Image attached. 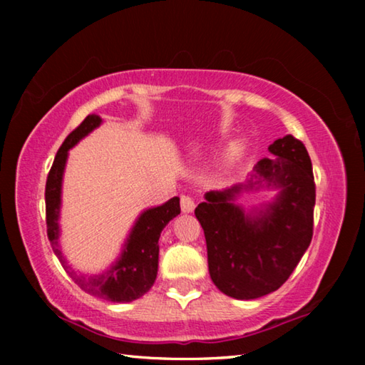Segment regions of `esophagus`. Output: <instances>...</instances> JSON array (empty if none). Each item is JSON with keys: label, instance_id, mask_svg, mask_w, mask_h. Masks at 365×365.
Segmentation results:
<instances>
[{"label": "esophagus", "instance_id": "34e87169", "mask_svg": "<svg viewBox=\"0 0 365 365\" xmlns=\"http://www.w3.org/2000/svg\"><path fill=\"white\" fill-rule=\"evenodd\" d=\"M180 207H182V212H185V214H188V212H193V209H195V201H193V197H190V196H182L180 197Z\"/></svg>", "mask_w": 365, "mask_h": 365}]
</instances>
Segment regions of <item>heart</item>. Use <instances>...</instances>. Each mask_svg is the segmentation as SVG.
<instances>
[{"mask_svg":"<svg viewBox=\"0 0 365 365\" xmlns=\"http://www.w3.org/2000/svg\"><path fill=\"white\" fill-rule=\"evenodd\" d=\"M242 145L240 143H237V145H233L232 148H230V151H228V154H227V163H233L235 159H237L240 154H242Z\"/></svg>","mask_w":365,"mask_h":365,"instance_id":"b5f03b06","label":"heart"}]
</instances>
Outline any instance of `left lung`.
Segmentation results:
<instances>
[{"label":"left lung","instance_id":"left-lung-1","mask_svg":"<svg viewBox=\"0 0 365 365\" xmlns=\"http://www.w3.org/2000/svg\"><path fill=\"white\" fill-rule=\"evenodd\" d=\"M272 158L259 160L250 178L212 190L195 209L205 230L209 275L235 299H257L288 280L312 240L316 205L312 164L306 146L293 135L269 146ZM274 189L262 205L243 208V192Z\"/></svg>","mask_w":365,"mask_h":365}]
</instances>
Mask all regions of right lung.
Returning a JSON list of instances; mask_svg holds the SVG:
<instances>
[{"label":"right lung","instance_id":"obj_1","mask_svg":"<svg viewBox=\"0 0 365 365\" xmlns=\"http://www.w3.org/2000/svg\"><path fill=\"white\" fill-rule=\"evenodd\" d=\"M103 123L101 115L90 114L69 137L54 158L46 180V227L54 255L73 282L85 293L113 302H132L150 292L158 277L159 237L169 222L180 214V197L174 196L160 206L141 211L128 232L115 261L101 274H77L61 250V207H63V182L69 151Z\"/></svg>","mask_w":365,"mask_h":365}]
</instances>
